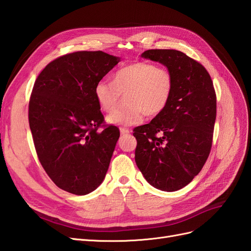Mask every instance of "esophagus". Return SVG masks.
Listing matches in <instances>:
<instances>
[{
	"instance_id": "obj_1",
	"label": "esophagus",
	"mask_w": 251,
	"mask_h": 251,
	"mask_svg": "<svg viewBox=\"0 0 251 251\" xmlns=\"http://www.w3.org/2000/svg\"><path fill=\"white\" fill-rule=\"evenodd\" d=\"M119 130H120L121 135H127L128 133H130V130H128V128H126V127H120Z\"/></svg>"
}]
</instances>
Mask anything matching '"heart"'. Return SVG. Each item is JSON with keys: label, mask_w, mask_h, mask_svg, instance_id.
Masks as SVG:
<instances>
[{"label": "heart", "mask_w": 251, "mask_h": 251, "mask_svg": "<svg viewBox=\"0 0 251 251\" xmlns=\"http://www.w3.org/2000/svg\"><path fill=\"white\" fill-rule=\"evenodd\" d=\"M174 90V76L165 67L149 62H135L120 68L112 81L100 80L94 87V97L100 109L110 113L121 94L126 93L128 104L110 114L107 121L116 126L137 125L148 117L159 115L168 107Z\"/></svg>", "instance_id": "heart-1"}]
</instances>
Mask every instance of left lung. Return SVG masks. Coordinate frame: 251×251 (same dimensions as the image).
<instances>
[{
	"instance_id": "left-lung-1",
	"label": "left lung",
	"mask_w": 251,
	"mask_h": 251,
	"mask_svg": "<svg viewBox=\"0 0 251 251\" xmlns=\"http://www.w3.org/2000/svg\"><path fill=\"white\" fill-rule=\"evenodd\" d=\"M142 57L164 65L174 76L168 107L150 124L134 128L135 161L149 183L164 192L186 186L209 156L217 96L207 70L183 52L151 49Z\"/></svg>"
}]
</instances>
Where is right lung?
I'll return each instance as SVG.
<instances>
[{
  "label": "right lung",
  "mask_w": 251,
  "mask_h": 251,
  "mask_svg": "<svg viewBox=\"0 0 251 251\" xmlns=\"http://www.w3.org/2000/svg\"><path fill=\"white\" fill-rule=\"evenodd\" d=\"M118 62L102 51L73 52L52 60L34 82L28 118L36 154L55 185L70 194L93 192L108 172L120 133L103 125L94 87Z\"/></svg>",
  "instance_id": "obj_1"
}]
</instances>
